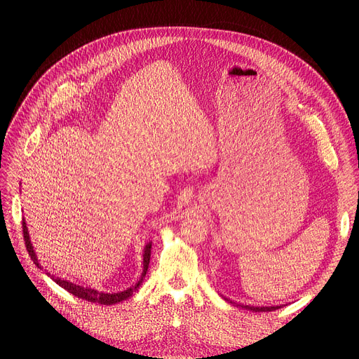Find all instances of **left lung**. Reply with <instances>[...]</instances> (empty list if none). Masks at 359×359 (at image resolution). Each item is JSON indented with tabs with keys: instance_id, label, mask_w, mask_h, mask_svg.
Returning a JSON list of instances; mask_svg holds the SVG:
<instances>
[{
	"instance_id": "left-lung-1",
	"label": "left lung",
	"mask_w": 359,
	"mask_h": 359,
	"mask_svg": "<svg viewBox=\"0 0 359 359\" xmlns=\"http://www.w3.org/2000/svg\"><path fill=\"white\" fill-rule=\"evenodd\" d=\"M227 301H230V299H227ZM231 303V301H230ZM240 306V304H238ZM241 307H244V309H248V310H250V311H256V313H259V311H273V310H276V309H280V306H275V307H255V306H241Z\"/></svg>"
}]
</instances>
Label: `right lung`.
<instances>
[{"label": "right lung", "mask_w": 359, "mask_h": 359, "mask_svg": "<svg viewBox=\"0 0 359 359\" xmlns=\"http://www.w3.org/2000/svg\"><path fill=\"white\" fill-rule=\"evenodd\" d=\"M23 237H25V243H26V249L29 252V256L32 257L34 265L39 269H42V265L39 263V260H37V256L33 250L32 241H30V237H29V231H27V225H26L25 219H23ZM149 257H151V243H148L147 246L144 248V259H142L144 260L142 262L144 269H142L140 280L137 282L135 285H132L128 290L121 291V292H103V291L88 288V287L77 285V284H74V282H69V280H65V279H61V278H56L53 275L50 276V273H48V276H50V279H53L56 284H58L60 287H62L64 290H67L68 292H71L75 297H79V298L86 299V301H90V303H97V304H102V306H111V304L121 303V301H125L126 298H129L132 294H134L138 290V287L141 285V282L145 278V273H147V269H148V265H149Z\"/></svg>", "instance_id": "right-lung-1"}]
</instances>
